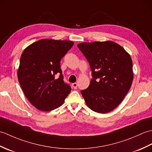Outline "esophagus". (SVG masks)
Returning <instances> with one entry per match:
<instances>
[{"instance_id":"1","label":"esophagus","mask_w":152,"mask_h":152,"mask_svg":"<svg viewBox=\"0 0 152 152\" xmlns=\"http://www.w3.org/2000/svg\"><path fill=\"white\" fill-rule=\"evenodd\" d=\"M72 86L73 87V88L76 89H77V87H78V83H73L72 84Z\"/></svg>"}]
</instances>
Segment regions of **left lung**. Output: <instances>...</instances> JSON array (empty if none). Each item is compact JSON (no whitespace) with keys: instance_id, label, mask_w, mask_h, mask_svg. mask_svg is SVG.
Instances as JSON below:
<instances>
[{"instance_id":"obj_1","label":"left lung","mask_w":152,"mask_h":152,"mask_svg":"<svg viewBox=\"0 0 152 152\" xmlns=\"http://www.w3.org/2000/svg\"><path fill=\"white\" fill-rule=\"evenodd\" d=\"M89 63L93 78L81 93L93 111L106 114L120 104L133 80V61L120 45L112 41L77 45Z\"/></svg>"}]
</instances>
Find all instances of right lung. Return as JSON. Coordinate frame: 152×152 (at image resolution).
<instances>
[{"mask_svg": "<svg viewBox=\"0 0 152 152\" xmlns=\"http://www.w3.org/2000/svg\"><path fill=\"white\" fill-rule=\"evenodd\" d=\"M74 42L42 39L23 51L18 70L19 83L28 101L35 108L49 112L59 108L71 91L63 80L60 61ZM60 74L59 79L54 76Z\"/></svg>", "mask_w": 152, "mask_h": 152, "instance_id": "add662e5", "label": "right lung"}]
</instances>
